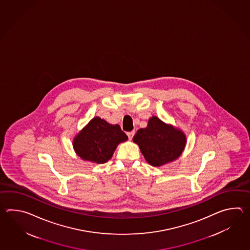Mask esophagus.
<instances>
[{
  "instance_id": "esophagus-1",
  "label": "esophagus",
  "mask_w": 250,
  "mask_h": 250,
  "mask_svg": "<svg viewBox=\"0 0 250 250\" xmlns=\"http://www.w3.org/2000/svg\"><path fill=\"white\" fill-rule=\"evenodd\" d=\"M127 137H128V139H132L133 137H134V135H135V131H129V132L127 133Z\"/></svg>"
}]
</instances>
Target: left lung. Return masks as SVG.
Listing matches in <instances>:
<instances>
[{
	"instance_id": "obj_1",
	"label": "left lung",
	"mask_w": 250,
	"mask_h": 250,
	"mask_svg": "<svg viewBox=\"0 0 250 250\" xmlns=\"http://www.w3.org/2000/svg\"><path fill=\"white\" fill-rule=\"evenodd\" d=\"M133 141L139 146L149 165L161 166L181 155L186 137L181 130L154 116L149 120L147 127L138 129Z\"/></svg>"
}]
</instances>
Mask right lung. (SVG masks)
I'll list each match as a JSON object with an SVG mask.
<instances>
[{"instance_id":"obj_1","label":"right lung","mask_w":250,"mask_h":250,"mask_svg":"<svg viewBox=\"0 0 250 250\" xmlns=\"http://www.w3.org/2000/svg\"><path fill=\"white\" fill-rule=\"evenodd\" d=\"M127 139L118 124L112 125L96 117L75 138L73 146L82 159L104 164L112 158L118 145Z\"/></svg>"}]
</instances>
